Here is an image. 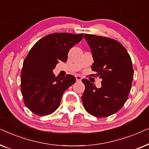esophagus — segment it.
I'll list each match as a JSON object with an SVG mask.
<instances>
[{"label": "esophagus", "mask_w": 149, "mask_h": 149, "mask_svg": "<svg viewBox=\"0 0 149 149\" xmlns=\"http://www.w3.org/2000/svg\"><path fill=\"white\" fill-rule=\"evenodd\" d=\"M75 77H76V80L77 82H79V81H81V80H82V77H81V76H79V75H77Z\"/></svg>", "instance_id": "34e87169"}]
</instances>
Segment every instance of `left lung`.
Masks as SVG:
<instances>
[{
    "label": "left lung",
    "mask_w": 149,
    "mask_h": 149,
    "mask_svg": "<svg viewBox=\"0 0 149 149\" xmlns=\"http://www.w3.org/2000/svg\"><path fill=\"white\" fill-rule=\"evenodd\" d=\"M84 38L94 60L91 68L96 74L93 75L102 81V87L97 88L89 80L83 79V107L95 117H109L119 111L127 100L134 77L131 58L117 40L88 34Z\"/></svg>",
    "instance_id": "obj_1"
}]
</instances>
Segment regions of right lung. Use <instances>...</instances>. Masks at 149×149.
Instances as JSON below:
<instances>
[{"label":"right lung","mask_w":149,"mask_h":149,"mask_svg":"<svg viewBox=\"0 0 149 149\" xmlns=\"http://www.w3.org/2000/svg\"><path fill=\"white\" fill-rule=\"evenodd\" d=\"M83 37V34H50L38 40L30 50L22 67L21 91L26 106L35 115L54 113L64 91L75 83L72 75L58 78L53 70L60 60L66 62L70 49Z\"/></svg>","instance_id":"right-lung-1"}]
</instances>
